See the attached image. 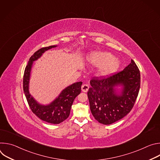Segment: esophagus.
Segmentation results:
<instances>
[{"label":"esophagus","instance_id":"esophagus-1","mask_svg":"<svg viewBox=\"0 0 160 160\" xmlns=\"http://www.w3.org/2000/svg\"><path fill=\"white\" fill-rule=\"evenodd\" d=\"M88 88H89V86L87 84H83L82 86V90L84 92H87L88 90Z\"/></svg>","mask_w":160,"mask_h":160}]
</instances>
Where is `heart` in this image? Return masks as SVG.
I'll use <instances>...</instances> for the list:
<instances>
[{"mask_svg":"<svg viewBox=\"0 0 160 160\" xmlns=\"http://www.w3.org/2000/svg\"><path fill=\"white\" fill-rule=\"evenodd\" d=\"M88 61L93 66H101V73L103 75L115 72L119 66L118 60L109 52H93L88 57Z\"/></svg>","mask_w":160,"mask_h":160,"instance_id":"heart-1","label":"heart"}]
</instances>
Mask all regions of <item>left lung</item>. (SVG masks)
<instances>
[{
  "instance_id": "8db88e82",
  "label": "left lung",
  "mask_w": 160,
  "mask_h": 160,
  "mask_svg": "<svg viewBox=\"0 0 160 160\" xmlns=\"http://www.w3.org/2000/svg\"><path fill=\"white\" fill-rule=\"evenodd\" d=\"M90 83L87 95L91 112L99 123L110 125L125 117L133 107L141 86L140 71L132 59L123 70L94 77ZM118 85L123 86L120 95L114 88Z\"/></svg>"
}]
</instances>
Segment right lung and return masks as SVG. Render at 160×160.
I'll list each match as a JSON object with an SVG mask.
<instances>
[{"instance_id":"add662e5","label":"right lung","mask_w":160,"mask_h":160,"mask_svg":"<svg viewBox=\"0 0 160 160\" xmlns=\"http://www.w3.org/2000/svg\"><path fill=\"white\" fill-rule=\"evenodd\" d=\"M55 47L56 45L42 48L30 57L24 72L23 90L28 105L37 117L48 123L59 124L69 117L73 101L81 92L82 82H76L68 86L62 91L58 98L47 106L39 104L30 94L28 90L29 80L33 62L39 58L45 51Z\"/></svg>"}]
</instances>
